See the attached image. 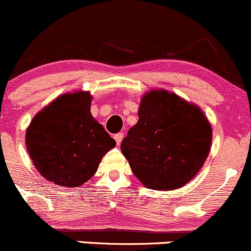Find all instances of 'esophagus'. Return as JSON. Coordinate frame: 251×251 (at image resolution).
<instances>
[{"label": "esophagus", "instance_id": "34e87169", "mask_svg": "<svg viewBox=\"0 0 251 251\" xmlns=\"http://www.w3.org/2000/svg\"><path fill=\"white\" fill-rule=\"evenodd\" d=\"M114 139H116L118 145H120V144H122V142H123V139H124V134L123 133H117L116 135H114Z\"/></svg>", "mask_w": 251, "mask_h": 251}]
</instances>
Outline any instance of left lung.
Listing matches in <instances>:
<instances>
[{
  "label": "left lung",
  "instance_id": "8db88e82",
  "mask_svg": "<svg viewBox=\"0 0 251 251\" xmlns=\"http://www.w3.org/2000/svg\"><path fill=\"white\" fill-rule=\"evenodd\" d=\"M138 117L120 146L135 177L160 191L189 183L211 146L212 128L203 111L177 94L152 89L142 98Z\"/></svg>",
  "mask_w": 251,
  "mask_h": 251
}]
</instances>
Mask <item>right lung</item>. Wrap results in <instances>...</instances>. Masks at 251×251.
Wrapping results in <instances>:
<instances>
[{
	"mask_svg": "<svg viewBox=\"0 0 251 251\" xmlns=\"http://www.w3.org/2000/svg\"><path fill=\"white\" fill-rule=\"evenodd\" d=\"M89 92L66 93L42 108L25 132L34 166L54 184L77 188L97 172L102 157L116 146L91 114Z\"/></svg>",
	"mask_w": 251,
	"mask_h": 251,
	"instance_id": "right-lung-1",
	"label": "right lung"
}]
</instances>
